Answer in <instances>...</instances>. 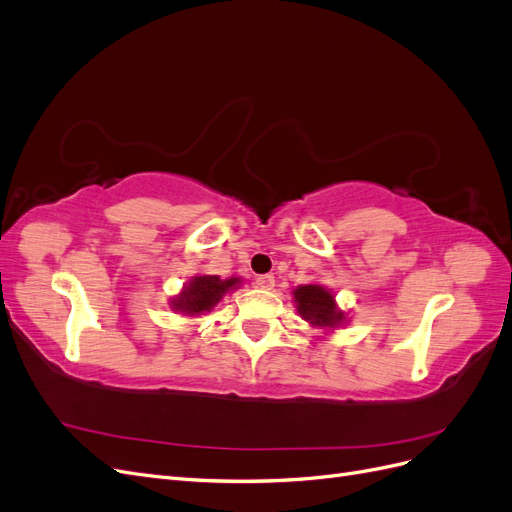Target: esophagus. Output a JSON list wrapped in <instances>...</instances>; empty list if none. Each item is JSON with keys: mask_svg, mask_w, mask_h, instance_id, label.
Here are the masks:
<instances>
[{"mask_svg": "<svg viewBox=\"0 0 512 512\" xmlns=\"http://www.w3.org/2000/svg\"><path fill=\"white\" fill-rule=\"evenodd\" d=\"M254 284H256L258 288H262V290H271V288L275 286V277H273L271 273H267V275H258L256 280H254Z\"/></svg>", "mask_w": 512, "mask_h": 512, "instance_id": "34e87169", "label": "esophagus"}]
</instances>
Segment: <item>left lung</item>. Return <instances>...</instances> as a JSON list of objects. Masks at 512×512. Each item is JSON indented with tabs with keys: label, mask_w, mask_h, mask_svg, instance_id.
Listing matches in <instances>:
<instances>
[{
	"label": "left lung",
	"mask_w": 512,
	"mask_h": 512,
	"mask_svg": "<svg viewBox=\"0 0 512 512\" xmlns=\"http://www.w3.org/2000/svg\"><path fill=\"white\" fill-rule=\"evenodd\" d=\"M294 301H297L299 314L318 324V327H333L344 318L342 312H337L333 294L320 286H301L294 292Z\"/></svg>",
	"instance_id": "1"
}]
</instances>
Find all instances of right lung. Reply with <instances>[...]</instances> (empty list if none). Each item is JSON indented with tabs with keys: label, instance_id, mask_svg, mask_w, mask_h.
<instances>
[{
	"label": "right lung",
	"instance_id": "right-lung-1",
	"mask_svg": "<svg viewBox=\"0 0 512 512\" xmlns=\"http://www.w3.org/2000/svg\"><path fill=\"white\" fill-rule=\"evenodd\" d=\"M237 284V280H226L222 282L218 275H203L196 277V280L181 292V297L173 301V305L185 314H200L209 309L211 305L222 299V294Z\"/></svg>",
	"mask_w": 512,
	"mask_h": 512
}]
</instances>
